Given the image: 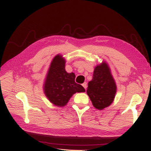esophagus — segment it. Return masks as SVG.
<instances>
[{
    "instance_id": "1",
    "label": "esophagus",
    "mask_w": 151,
    "mask_h": 151,
    "mask_svg": "<svg viewBox=\"0 0 151 151\" xmlns=\"http://www.w3.org/2000/svg\"><path fill=\"white\" fill-rule=\"evenodd\" d=\"M83 86L84 88H85V89H86V87H87V83H84L83 84Z\"/></svg>"
}]
</instances>
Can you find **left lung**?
Instances as JSON below:
<instances>
[{"label":"left lung","instance_id":"8db88e82","mask_svg":"<svg viewBox=\"0 0 151 151\" xmlns=\"http://www.w3.org/2000/svg\"><path fill=\"white\" fill-rule=\"evenodd\" d=\"M116 88L108 64L103 61L96 65L86 91L94 108L103 110L111 105L115 97Z\"/></svg>","mask_w":151,"mask_h":151}]
</instances>
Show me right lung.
Wrapping results in <instances>:
<instances>
[{"instance_id": "obj_1", "label": "right lung", "mask_w": 151, "mask_h": 151, "mask_svg": "<svg viewBox=\"0 0 151 151\" xmlns=\"http://www.w3.org/2000/svg\"><path fill=\"white\" fill-rule=\"evenodd\" d=\"M65 63L62 55H56L51 61L43 85L45 96L58 107L65 106L74 94L85 92L83 86L75 83V73L66 72Z\"/></svg>"}]
</instances>
